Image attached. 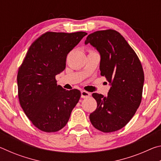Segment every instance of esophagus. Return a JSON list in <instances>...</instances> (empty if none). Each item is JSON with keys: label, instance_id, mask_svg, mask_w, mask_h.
I'll list each match as a JSON object with an SVG mask.
<instances>
[{"label": "esophagus", "instance_id": "34e87169", "mask_svg": "<svg viewBox=\"0 0 161 161\" xmlns=\"http://www.w3.org/2000/svg\"><path fill=\"white\" fill-rule=\"evenodd\" d=\"M90 95H91V94L86 91L83 90L81 92V98H83V99H84V98L89 97Z\"/></svg>", "mask_w": 161, "mask_h": 161}]
</instances>
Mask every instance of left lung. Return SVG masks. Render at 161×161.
Returning a JSON list of instances; mask_svg holds the SVG:
<instances>
[{
    "label": "left lung",
    "instance_id": "left-lung-1",
    "mask_svg": "<svg viewBox=\"0 0 161 161\" xmlns=\"http://www.w3.org/2000/svg\"><path fill=\"white\" fill-rule=\"evenodd\" d=\"M88 43L100 53L101 75L111 85L107 97L92 94L97 107L89 119L101 131H116L129 123L140 106L144 82L142 64L124 37L114 30L89 34L85 41Z\"/></svg>",
    "mask_w": 161,
    "mask_h": 161
}]
</instances>
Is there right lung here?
<instances>
[{"instance_id": "1", "label": "right lung", "mask_w": 161, "mask_h": 161, "mask_svg": "<svg viewBox=\"0 0 161 161\" xmlns=\"http://www.w3.org/2000/svg\"><path fill=\"white\" fill-rule=\"evenodd\" d=\"M47 32L32 43L19 67L17 82L20 107L40 130L58 131L69 121L81 92L57 84L55 76L65 69L68 53L86 35Z\"/></svg>"}]
</instances>
